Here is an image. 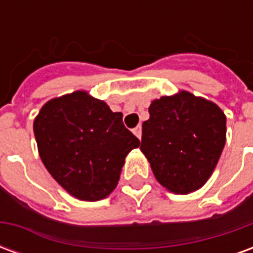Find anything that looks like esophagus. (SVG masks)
Returning <instances> with one entry per match:
<instances>
[{
	"label": "esophagus",
	"mask_w": 253,
	"mask_h": 253,
	"mask_svg": "<svg viewBox=\"0 0 253 253\" xmlns=\"http://www.w3.org/2000/svg\"><path fill=\"white\" fill-rule=\"evenodd\" d=\"M132 132H134V135H135V137L141 139V137H142V128H141V126L135 127V128L132 130Z\"/></svg>",
	"instance_id": "esophagus-1"
}]
</instances>
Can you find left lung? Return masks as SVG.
<instances>
[{
	"instance_id": "left-lung-1",
	"label": "left lung",
	"mask_w": 253,
	"mask_h": 253,
	"mask_svg": "<svg viewBox=\"0 0 253 253\" xmlns=\"http://www.w3.org/2000/svg\"><path fill=\"white\" fill-rule=\"evenodd\" d=\"M142 123L141 152L154 177L173 194L199 190L217 167L226 141V116L215 103L187 90L152 101Z\"/></svg>"
}]
</instances>
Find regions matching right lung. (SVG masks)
Wrapping results in <instances>:
<instances>
[{
  "label": "right lung",
  "mask_w": 253,
  "mask_h": 253,
  "mask_svg": "<svg viewBox=\"0 0 253 253\" xmlns=\"http://www.w3.org/2000/svg\"><path fill=\"white\" fill-rule=\"evenodd\" d=\"M122 118L86 90L48 100L41 108L34 121L39 156L72 196L94 202L115 190L126 156L139 146Z\"/></svg>",
  "instance_id": "obj_1"
}]
</instances>
